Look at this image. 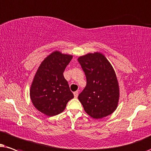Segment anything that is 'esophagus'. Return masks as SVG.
Returning a JSON list of instances; mask_svg holds the SVG:
<instances>
[{"label": "esophagus", "mask_w": 151, "mask_h": 151, "mask_svg": "<svg viewBox=\"0 0 151 151\" xmlns=\"http://www.w3.org/2000/svg\"><path fill=\"white\" fill-rule=\"evenodd\" d=\"M78 94H79V92H78V91H76V92H74V97H75V98H77Z\"/></svg>", "instance_id": "esophagus-1"}]
</instances>
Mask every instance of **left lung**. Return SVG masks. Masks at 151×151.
Masks as SVG:
<instances>
[{
  "mask_svg": "<svg viewBox=\"0 0 151 151\" xmlns=\"http://www.w3.org/2000/svg\"><path fill=\"white\" fill-rule=\"evenodd\" d=\"M78 61L87 80L78 96L84 110L94 119L110 115L117 108L119 99V83L112 65L98 52L81 56Z\"/></svg>",
  "mask_w": 151,
  "mask_h": 151,
  "instance_id": "obj_1",
  "label": "left lung"
}]
</instances>
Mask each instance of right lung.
<instances>
[{
    "label": "right lung",
    "mask_w": 151,
    "mask_h": 151,
    "mask_svg": "<svg viewBox=\"0 0 151 151\" xmlns=\"http://www.w3.org/2000/svg\"><path fill=\"white\" fill-rule=\"evenodd\" d=\"M72 59V55L55 51L45 58L36 72L29 90L30 99L35 107L45 115L60 114L74 98L63 76Z\"/></svg>",
    "instance_id": "right-lung-1"
}]
</instances>
